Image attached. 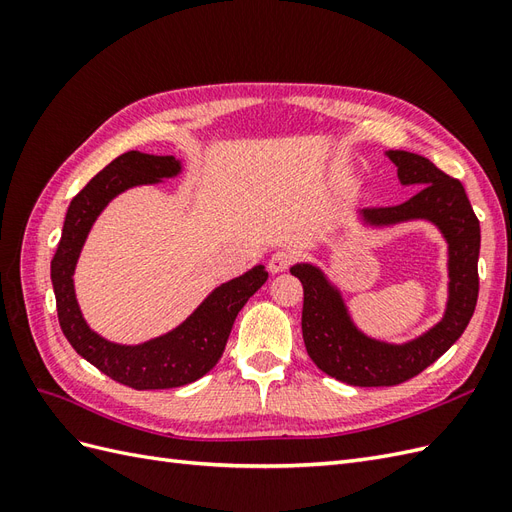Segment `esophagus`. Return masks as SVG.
Listing matches in <instances>:
<instances>
[{
  "label": "esophagus",
  "instance_id": "esophagus-1",
  "mask_svg": "<svg viewBox=\"0 0 512 512\" xmlns=\"http://www.w3.org/2000/svg\"><path fill=\"white\" fill-rule=\"evenodd\" d=\"M292 260H294V254H292V252H288V250H277V252L271 254V258H269V271H271V273H282V271H286V269L292 265Z\"/></svg>",
  "mask_w": 512,
  "mask_h": 512
}]
</instances>
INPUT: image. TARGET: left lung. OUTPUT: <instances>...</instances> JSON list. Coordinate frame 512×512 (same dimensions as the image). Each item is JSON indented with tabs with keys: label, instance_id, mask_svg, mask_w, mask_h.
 Here are the masks:
<instances>
[{
	"label": "left lung",
	"instance_id": "obj_1",
	"mask_svg": "<svg viewBox=\"0 0 512 512\" xmlns=\"http://www.w3.org/2000/svg\"><path fill=\"white\" fill-rule=\"evenodd\" d=\"M401 185L418 188L406 203L363 209L371 226L410 220L436 224L448 243V301L442 320L406 344H386L354 327L339 292L318 267L294 265L303 284V342L309 359L324 374L352 386H395L421 374L466 331L478 299L480 224L461 181L410 151H386Z\"/></svg>",
	"mask_w": 512,
	"mask_h": 512
}]
</instances>
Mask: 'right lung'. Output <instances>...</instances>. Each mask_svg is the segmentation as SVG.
<instances>
[{
    "instance_id": "add662e5",
    "label": "right lung",
    "mask_w": 512,
    "mask_h": 512,
    "mask_svg": "<svg viewBox=\"0 0 512 512\" xmlns=\"http://www.w3.org/2000/svg\"><path fill=\"white\" fill-rule=\"evenodd\" d=\"M179 173L181 162L173 156L128 151L115 158L72 198L51 260L57 318L70 346L102 374L136 391L175 389L203 378L220 361L241 307L269 277L262 265L250 269L215 288L177 329L138 346L113 344L87 327L76 303L72 275L91 226L117 194Z\"/></svg>"
}]
</instances>
